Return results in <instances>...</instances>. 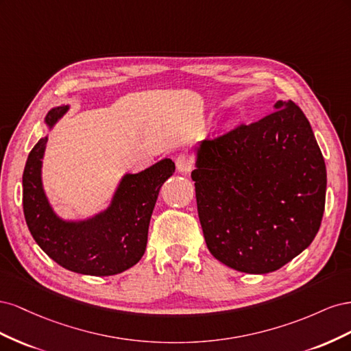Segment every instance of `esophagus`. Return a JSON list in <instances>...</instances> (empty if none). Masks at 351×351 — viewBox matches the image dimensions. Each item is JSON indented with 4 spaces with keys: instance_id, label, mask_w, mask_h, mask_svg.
Returning <instances> with one entry per match:
<instances>
[{
    "instance_id": "1",
    "label": "esophagus",
    "mask_w": 351,
    "mask_h": 351,
    "mask_svg": "<svg viewBox=\"0 0 351 351\" xmlns=\"http://www.w3.org/2000/svg\"><path fill=\"white\" fill-rule=\"evenodd\" d=\"M176 167H177V171L178 173H183V174L190 173V171H192V168H193L192 158H190L186 154H180L176 158Z\"/></svg>"
}]
</instances>
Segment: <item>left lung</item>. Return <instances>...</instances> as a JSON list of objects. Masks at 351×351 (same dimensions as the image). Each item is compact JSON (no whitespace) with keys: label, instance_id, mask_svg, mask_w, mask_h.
Listing matches in <instances>:
<instances>
[{"label":"left lung","instance_id":"1","mask_svg":"<svg viewBox=\"0 0 351 351\" xmlns=\"http://www.w3.org/2000/svg\"><path fill=\"white\" fill-rule=\"evenodd\" d=\"M196 149L199 221L219 262L246 274L280 269L319 231L326 168L312 127L293 101Z\"/></svg>","mask_w":351,"mask_h":351}]
</instances>
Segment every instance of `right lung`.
<instances>
[{
    "mask_svg": "<svg viewBox=\"0 0 351 351\" xmlns=\"http://www.w3.org/2000/svg\"><path fill=\"white\" fill-rule=\"evenodd\" d=\"M69 110L52 108L45 117L54 125ZM48 137L30 151L23 171V212L32 237L48 256L69 271L107 277L132 268L146 250L147 230L159 189L176 165L162 159L145 171L125 174L111 205L86 221H64L49 206L40 180Z\"/></svg>",
    "mask_w": 351,
    "mask_h": 351,
    "instance_id": "1",
    "label": "right lung"
}]
</instances>
